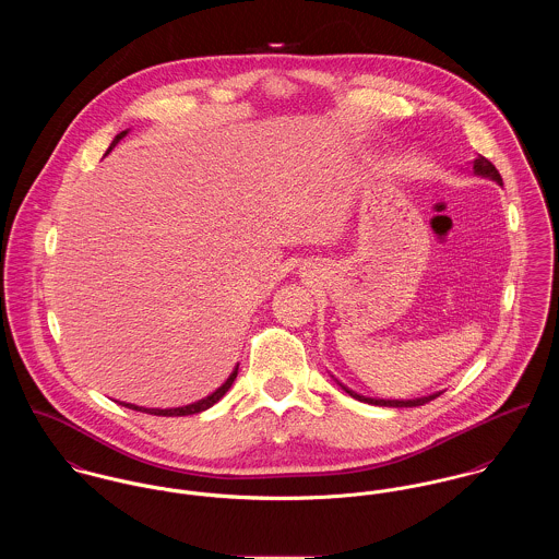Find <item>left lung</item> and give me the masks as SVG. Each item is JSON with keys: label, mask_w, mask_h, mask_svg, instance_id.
<instances>
[{"label": "left lung", "mask_w": 559, "mask_h": 559, "mask_svg": "<svg viewBox=\"0 0 559 559\" xmlns=\"http://www.w3.org/2000/svg\"><path fill=\"white\" fill-rule=\"evenodd\" d=\"M474 169H476V174H479V176H488V178H492V180H497V182L501 185V176H499L497 167H495L490 160L486 159V157H478V159L474 160ZM344 390H346V388H344ZM346 394H350L353 399L361 400V402H368V404H379V406H421V404H426V402H430V400H435L439 396V394H432V396L417 400H374L364 399V396H359V394H355V392H350V390H346Z\"/></svg>", "instance_id": "left-lung-1"}]
</instances>
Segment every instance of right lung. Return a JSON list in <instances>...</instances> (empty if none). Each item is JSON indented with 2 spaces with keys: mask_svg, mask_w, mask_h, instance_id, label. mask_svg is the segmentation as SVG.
Here are the masks:
<instances>
[{
  "mask_svg": "<svg viewBox=\"0 0 559 559\" xmlns=\"http://www.w3.org/2000/svg\"><path fill=\"white\" fill-rule=\"evenodd\" d=\"M127 135V131H122V133H118L116 135V140L111 142V146H109V151L122 140ZM107 151V153H109ZM237 372H239V368H235V372L228 377V381L217 390V392H213L211 396H206L204 400H198V402H193V404H187V406H178V408H144V406H135V404H124V406H129V408H133V411H144V413H151V415H163V417H178V415H193V413H200V411H206V408H211L217 400L224 399L226 396V392L233 388V383H235V379H237Z\"/></svg>",
  "mask_w": 559,
  "mask_h": 559,
  "instance_id": "obj_1",
  "label": "right lung"
}]
</instances>
